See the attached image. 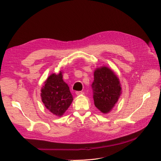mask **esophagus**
Here are the masks:
<instances>
[{
  "label": "esophagus",
  "instance_id": "1",
  "mask_svg": "<svg viewBox=\"0 0 161 161\" xmlns=\"http://www.w3.org/2000/svg\"><path fill=\"white\" fill-rule=\"evenodd\" d=\"M84 94V92L82 91H76V95H83Z\"/></svg>",
  "mask_w": 161,
  "mask_h": 161
}]
</instances>
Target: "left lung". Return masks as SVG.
Returning <instances> with one entry per match:
<instances>
[{
    "instance_id": "1",
    "label": "left lung",
    "mask_w": 161,
    "mask_h": 161,
    "mask_svg": "<svg viewBox=\"0 0 161 161\" xmlns=\"http://www.w3.org/2000/svg\"><path fill=\"white\" fill-rule=\"evenodd\" d=\"M91 86L95 107L103 114L110 112L121 94L118 77L110 68H97L94 72V81Z\"/></svg>"
}]
</instances>
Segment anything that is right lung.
Listing matches in <instances>:
<instances>
[{"instance_id": "right-lung-1", "label": "right lung", "mask_w": 161, "mask_h": 161, "mask_svg": "<svg viewBox=\"0 0 161 161\" xmlns=\"http://www.w3.org/2000/svg\"><path fill=\"white\" fill-rule=\"evenodd\" d=\"M42 88V100L46 108L56 116L62 115L73 102L68 84L64 81L62 73L52 74Z\"/></svg>"}]
</instances>
